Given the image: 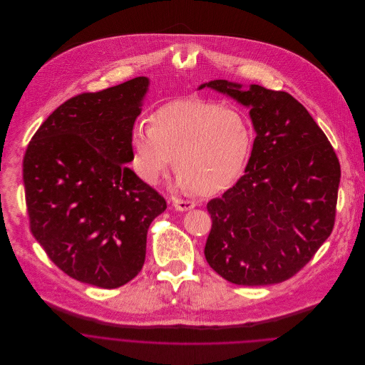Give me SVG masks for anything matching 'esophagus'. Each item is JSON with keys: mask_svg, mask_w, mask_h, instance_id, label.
<instances>
[{"mask_svg": "<svg viewBox=\"0 0 365 365\" xmlns=\"http://www.w3.org/2000/svg\"><path fill=\"white\" fill-rule=\"evenodd\" d=\"M171 202L174 205L175 210L178 211H187V210H191L195 207V202L194 201H190V200H182V198H171Z\"/></svg>", "mask_w": 365, "mask_h": 365, "instance_id": "esophagus-1", "label": "esophagus"}]
</instances>
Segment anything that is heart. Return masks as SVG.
<instances>
[{
	"label": "heart",
	"mask_w": 365,
	"mask_h": 365,
	"mask_svg": "<svg viewBox=\"0 0 365 365\" xmlns=\"http://www.w3.org/2000/svg\"><path fill=\"white\" fill-rule=\"evenodd\" d=\"M253 133L245 116L225 106L201 101H174L150 116V126L136 123L130 148L136 174L155 184L170 168L178 184L201 195L233 185L245 171Z\"/></svg>",
	"instance_id": "obj_1"
}]
</instances>
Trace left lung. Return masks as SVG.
I'll use <instances>...</instances> for the list:
<instances>
[{"label":"left lung","mask_w":365,"mask_h":365,"mask_svg":"<svg viewBox=\"0 0 365 365\" xmlns=\"http://www.w3.org/2000/svg\"><path fill=\"white\" fill-rule=\"evenodd\" d=\"M250 108L256 130L246 173L207 204L204 255L226 280L243 286L295 276L329 237L341 167L324 130L292 95L212 81L202 88Z\"/></svg>","instance_id":"obj_1"}]
</instances>
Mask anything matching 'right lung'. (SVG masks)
I'll use <instances>...</instances> for the list:
<instances>
[{
    "instance_id": "add662e5",
    "label": "right lung",
    "mask_w": 365,
    "mask_h": 365,
    "mask_svg": "<svg viewBox=\"0 0 365 365\" xmlns=\"http://www.w3.org/2000/svg\"><path fill=\"white\" fill-rule=\"evenodd\" d=\"M147 89L140 76L70 98L41 123L23 160L31 235L60 270L103 289L140 272L148 227L167 208L125 165Z\"/></svg>"
}]
</instances>
